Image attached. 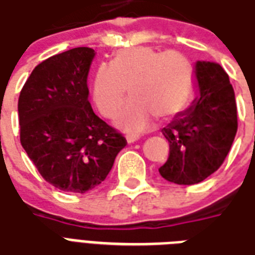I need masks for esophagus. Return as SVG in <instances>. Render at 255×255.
I'll list each match as a JSON object with an SVG mask.
<instances>
[{"instance_id":"34e87169","label":"esophagus","mask_w":255,"mask_h":255,"mask_svg":"<svg viewBox=\"0 0 255 255\" xmlns=\"http://www.w3.org/2000/svg\"><path fill=\"white\" fill-rule=\"evenodd\" d=\"M126 139H128V142L129 143H133L135 142V141H138V137H135V135H128Z\"/></svg>"}]
</instances>
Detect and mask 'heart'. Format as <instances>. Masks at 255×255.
Masks as SVG:
<instances>
[{
	"label": "heart",
	"instance_id": "b5f03b06",
	"mask_svg": "<svg viewBox=\"0 0 255 255\" xmlns=\"http://www.w3.org/2000/svg\"><path fill=\"white\" fill-rule=\"evenodd\" d=\"M195 86L193 68L183 53L161 52L150 47L121 49L112 64L95 72L93 99L106 118H114L128 97L133 101L117 120V126L131 134L146 130L158 116L172 118L191 102Z\"/></svg>",
	"mask_w": 255,
	"mask_h": 255
}]
</instances>
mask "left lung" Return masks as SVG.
<instances>
[{
    "label": "left lung",
    "mask_w": 255,
    "mask_h": 255,
    "mask_svg": "<svg viewBox=\"0 0 255 255\" xmlns=\"http://www.w3.org/2000/svg\"><path fill=\"white\" fill-rule=\"evenodd\" d=\"M193 74L196 98L161 130L169 157L158 172L180 185L198 184L218 171L238 129L234 89L221 64L198 60Z\"/></svg>",
    "instance_id": "1"
}]
</instances>
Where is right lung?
<instances>
[{"mask_svg":"<svg viewBox=\"0 0 255 255\" xmlns=\"http://www.w3.org/2000/svg\"><path fill=\"white\" fill-rule=\"evenodd\" d=\"M94 57L87 47L51 56L34 67L18 98L21 145L45 181L64 192L101 184L126 146L89 102Z\"/></svg>","mask_w":255,"mask_h":255,"instance_id":"obj_1","label":"right lung"}]
</instances>
